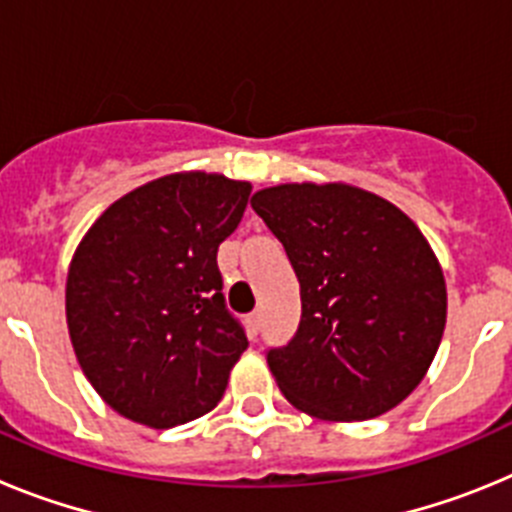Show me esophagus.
I'll return each instance as SVG.
<instances>
[{"label": "esophagus", "instance_id": "esophagus-1", "mask_svg": "<svg viewBox=\"0 0 512 512\" xmlns=\"http://www.w3.org/2000/svg\"><path fill=\"white\" fill-rule=\"evenodd\" d=\"M259 330H261V310H256L248 315V333H251V336H259Z\"/></svg>", "mask_w": 512, "mask_h": 512}]
</instances>
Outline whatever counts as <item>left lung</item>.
Wrapping results in <instances>:
<instances>
[{"instance_id":"left-lung-1","label":"left lung","mask_w":512,"mask_h":512,"mask_svg":"<svg viewBox=\"0 0 512 512\" xmlns=\"http://www.w3.org/2000/svg\"><path fill=\"white\" fill-rule=\"evenodd\" d=\"M251 207L300 279V328L266 356L282 395L330 423L397 408L423 382L446 328V279L418 225L343 182L277 184Z\"/></svg>"}]
</instances>
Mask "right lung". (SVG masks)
<instances>
[{
    "label": "right lung",
    "mask_w": 512,
    "mask_h": 512,
    "mask_svg": "<svg viewBox=\"0 0 512 512\" xmlns=\"http://www.w3.org/2000/svg\"><path fill=\"white\" fill-rule=\"evenodd\" d=\"M251 182L179 171L122 194L76 246L66 323L81 372L122 418L171 428L215 408L248 348L217 248Z\"/></svg>",
    "instance_id": "right-lung-1"
}]
</instances>
